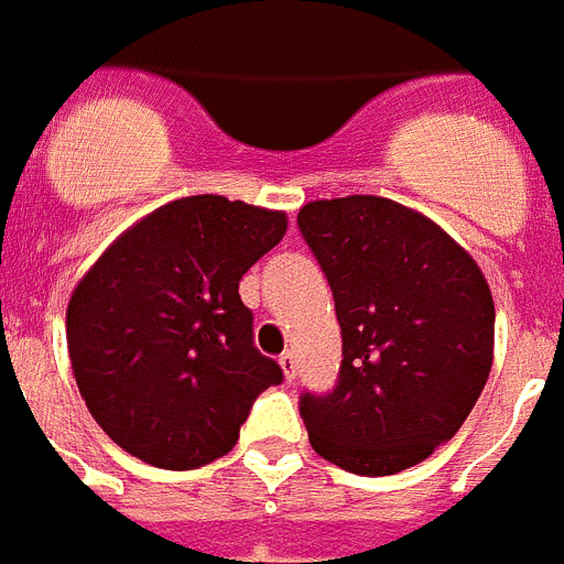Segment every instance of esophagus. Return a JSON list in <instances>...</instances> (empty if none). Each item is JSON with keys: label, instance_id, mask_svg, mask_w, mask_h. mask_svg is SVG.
Listing matches in <instances>:
<instances>
[{"label": "esophagus", "instance_id": "obj_1", "mask_svg": "<svg viewBox=\"0 0 564 564\" xmlns=\"http://www.w3.org/2000/svg\"><path fill=\"white\" fill-rule=\"evenodd\" d=\"M279 367H282V372H285L288 381H294V378H296V358H294V352L279 355Z\"/></svg>", "mask_w": 564, "mask_h": 564}]
</instances>
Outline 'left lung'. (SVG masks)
I'll list each match as a JSON object with an SVG mask.
<instances>
[{
	"instance_id": "left-lung-1",
	"label": "left lung",
	"mask_w": 564,
	"mask_h": 564,
	"mask_svg": "<svg viewBox=\"0 0 564 564\" xmlns=\"http://www.w3.org/2000/svg\"><path fill=\"white\" fill-rule=\"evenodd\" d=\"M296 220L344 332L337 387L300 399L311 448L364 477L427 460L460 431L492 369L484 270L443 227L387 197L311 200Z\"/></svg>"
}]
</instances>
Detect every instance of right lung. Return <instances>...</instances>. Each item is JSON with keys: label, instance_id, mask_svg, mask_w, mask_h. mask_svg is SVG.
Here are the masks:
<instances>
[{"label": "right lung", "instance_id": "add662e5", "mask_svg": "<svg viewBox=\"0 0 564 564\" xmlns=\"http://www.w3.org/2000/svg\"><path fill=\"white\" fill-rule=\"evenodd\" d=\"M285 229V212L180 197L124 229L80 276L66 344L112 443L171 471L232 452L256 395L282 381L253 346L238 282Z\"/></svg>", "mask_w": 564, "mask_h": 564}]
</instances>
